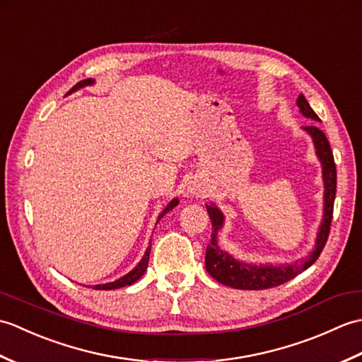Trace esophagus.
<instances>
[{
	"mask_svg": "<svg viewBox=\"0 0 362 362\" xmlns=\"http://www.w3.org/2000/svg\"><path fill=\"white\" fill-rule=\"evenodd\" d=\"M189 193L194 194V196L202 197L206 193V189L204 187H201V185H193V187H189Z\"/></svg>",
	"mask_w": 362,
	"mask_h": 362,
	"instance_id": "34e87169",
	"label": "esophagus"
}]
</instances>
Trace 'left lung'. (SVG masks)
<instances>
[{"instance_id":"8db88e82","label":"left lung","mask_w":362,"mask_h":362,"mask_svg":"<svg viewBox=\"0 0 362 362\" xmlns=\"http://www.w3.org/2000/svg\"><path fill=\"white\" fill-rule=\"evenodd\" d=\"M297 105L300 113L303 117L310 118L311 121H320L319 117L311 109V105L306 101L303 95L297 98ZM303 130L313 138L314 148H316V156L320 160L322 165V177H324V216L317 232L316 244L308 257L302 258L294 264H280V266H271V264H249L243 263V261L235 259L230 253L222 250L218 244V232L224 226V214L218 209L216 205H206V211L210 214L211 219V241L206 245L205 252V267L214 280L226 284V286L235 288V289H249V291H258V289H269L280 286V284L286 283L294 279L300 272L308 269L314 261L319 258V255L324 250L328 235H329V226H332L333 219V205L336 197V165L333 158L332 148L327 140L325 134L317 127V124L305 126Z\"/></svg>"}]
</instances>
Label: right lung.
Wrapping results in <instances>:
<instances>
[{"instance_id": "add662e5", "label": "right lung", "mask_w": 362, "mask_h": 362, "mask_svg": "<svg viewBox=\"0 0 362 362\" xmlns=\"http://www.w3.org/2000/svg\"><path fill=\"white\" fill-rule=\"evenodd\" d=\"M95 83V81L93 79H83V81H81V82H78L76 83V86L68 91V95H71L73 91H76V90H79V88H82V87H87V86H93ZM179 204V199H173L171 202H169L168 205H166V209L160 213V216H158V219H157V222L165 216V214L169 211V210H173L174 206ZM149 255H151V245L148 249H146V252H144V255H143V258H141V261L140 263H138L132 271H130L129 274H126L124 276H121V279H118V280H115V281H110V283H104V284H96V286H93V289H101V291H110V289H118V288H124V286H130V284H134L136 280H140L141 276L144 275V272H146V269H148V261H149Z\"/></svg>"}]
</instances>
